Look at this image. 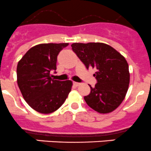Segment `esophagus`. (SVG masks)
<instances>
[{"mask_svg":"<svg viewBox=\"0 0 151 151\" xmlns=\"http://www.w3.org/2000/svg\"><path fill=\"white\" fill-rule=\"evenodd\" d=\"M73 85L75 86H79V85H80V83H78V82H76V81H73Z\"/></svg>","mask_w":151,"mask_h":151,"instance_id":"1","label":"esophagus"}]
</instances>
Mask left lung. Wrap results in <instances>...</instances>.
Segmentation results:
<instances>
[{
  "label": "left lung",
  "mask_w": 151,
  "mask_h": 151,
  "mask_svg": "<svg viewBox=\"0 0 151 151\" xmlns=\"http://www.w3.org/2000/svg\"><path fill=\"white\" fill-rule=\"evenodd\" d=\"M73 50L87 69L95 68V87L84 100L90 108L102 114L114 111L127 93L130 81L128 65L124 57L110 45L101 42L73 43Z\"/></svg>",
  "instance_id": "obj_1"
}]
</instances>
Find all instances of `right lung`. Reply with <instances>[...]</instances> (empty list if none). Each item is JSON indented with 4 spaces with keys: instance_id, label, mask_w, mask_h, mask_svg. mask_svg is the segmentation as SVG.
<instances>
[{
    "instance_id": "1",
    "label": "right lung",
    "mask_w": 151,
    "mask_h": 151,
    "mask_svg": "<svg viewBox=\"0 0 151 151\" xmlns=\"http://www.w3.org/2000/svg\"><path fill=\"white\" fill-rule=\"evenodd\" d=\"M68 43H46L26 52L17 67L19 89L27 104L42 114L56 111L71 91V81L54 80L50 71L56 70L57 56Z\"/></svg>"
}]
</instances>
